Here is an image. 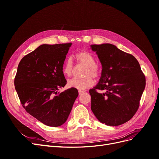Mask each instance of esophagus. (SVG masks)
I'll return each instance as SVG.
<instances>
[{
	"instance_id": "1",
	"label": "esophagus",
	"mask_w": 159,
	"mask_h": 159,
	"mask_svg": "<svg viewBox=\"0 0 159 159\" xmlns=\"http://www.w3.org/2000/svg\"><path fill=\"white\" fill-rule=\"evenodd\" d=\"M78 93H79V95H82L84 93V91H79Z\"/></svg>"
}]
</instances>
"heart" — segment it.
I'll return each mask as SVG.
<instances>
[{"label":"heart","instance_id":"obj_1","mask_svg":"<svg viewBox=\"0 0 159 159\" xmlns=\"http://www.w3.org/2000/svg\"><path fill=\"white\" fill-rule=\"evenodd\" d=\"M75 59L80 64L86 67L84 73V75L85 77L84 78H74L69 80L68 81V87L78 90H84L92 87L95 84V80L92 77L98 79L101 75V70L97 65L95 56L89 52L83 50L77 53ZM74 69L73 61L70 57H68L66 60L63 65V73L67 76H70L73 74Z\"/></svg>","mask_w":159,"mask_h":159}]
</instances>
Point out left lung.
I'll use <instances>...</instances> for the list:
<instances>
[{"label":"left lung","instance_id":"8db88e82","mask_svg":"<svg viewBox=\"0 0 159 159\" xmlns=\"http://www.w3.org/2000/svg\"><path fill=\"white\" fill-rule=\"evenodd\" d=\"M91 47L102 65L99 83L89 91L91 111L101 123L118 126L129 121L137 111L145 88V74L135 57L115 46Z\"/></svg>","mask_w":159,"mask_h":159}]
</instances>
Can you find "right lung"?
Wrapping results in <instances>:
<instances>
[{"label":"right lung","mask_w":159,"mask_h":159,"mask_svg":"<svg viewBox=\"0 0 159 159\" xmlns=\"http://www.w3.org/2000/svg\"><path fill=\"white\" fill-rule=\"evenodd\" d=\"M71 43L42 44L24 56L14 85L24 109L46 125H63L78 96L77 89L57 93L67 83L63 65Z\"/></svg>","instance_id":"1"}]
</instances>
